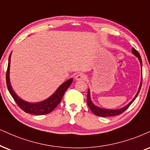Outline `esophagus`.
<instances>
[{
  "label": "esophagus",
  "instance_id": "obj_1",
  "mask_svg": "<svg viewBox=\"0 0 150 150\" xmlns=\"http://www.w3.org/2000/svg\"><path fill=\"white\" fill-rule=\"evenodd\" d=\"M86 79H87L86 75H85L82 73L78 74L75 76V79L76 81H85L86 80Z\"/></svg>",
  "mask_w": 150,
  "mask_h": 150
}]
</instances>
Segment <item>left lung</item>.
I'll return each mask as SVG.
<instances>
[{"label":"left lung","mask_w":150,"mask_h":150,"mask_svg":"<svg viewBox=\"0 0 150 150\" xmlns=\"http://www.w3.org/2000/svg\"><path fill=\"white\" fill-rule=\"evenodd\" d=\"M132 51L133 54H134V55H136V56L138 58V60H139L140 66H141V68H142V60H141V58H140V55L139 54V53H138V51L134 49V48H132ZM142 80H143V74H142L141 81H140V84L139 86V89H138V92L136 93V96H135V97L134 98V99H133L130 102H129L128 104H127V106H125V107H122V108H119V109H106V108H100V107H98L97 106H95V105L92 103L91 99H90V90H88V95H87V103H88V106H89L90 109L91 110V111L93 112L94 114L96 115H97V116H100V117H110V116L118 115L122 113L125 110H126L127 109L129 108V106L132 104V103H133V101H134L135 99H136V98L137 97L138 93H139V92L140 90V88H141Z\"/></svg>","instance_id":"8db88e82"}]
</instances>
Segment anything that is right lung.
<instances>
[{
    "label": "right lung",
    "instance_id": "1",
    "mask_svg": "<svg viewBox=\"0 0 150 150\" xmlns=\"http://www.w3.org/2000/svg\"><path fill=\"white\" fill-rule=\"evenodd\" d=\"M11 54L10 53V56H9L8 60V66H7V70L6 73V83L7 89H8L9 92H10V95L15 101V102L17 103L18 106L21 108L23 111L28 113L33 114V115H45L47 113H49L51 111H53L54 109L56 108L57 106L60 103V102L62 100V97L64 92L68 88L71 84L72 81H73V79H69V80L66 81L63 83L61 84L60 86L58 87V89L56 90L54 93L53 94L51 97H49L48 99H45V100L40 101V102L38 103H31L28 102L26 101H24L23 99H21L14 92L13 90L12 86L10 83V59H11Z\"/></svg>",
    "mask_w": 150,
    "mask_h": 150
}]
</instances>
